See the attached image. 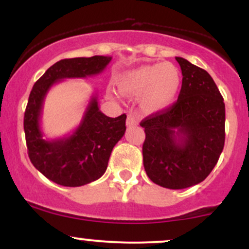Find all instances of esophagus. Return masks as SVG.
I'll return each mask as SVG.
<instances>
[{
	"instance_id": "1",
	"label": "esophagus",
	"mask_w": 249,
	"mask_h": 249,
	"mask_svg": "<svg viewBox=\"0 0 249 249\" xmlns=\"http://www.w3.org/2000/svg\"><path fill=\"white\" fill-rule=\"evenodd\" d=\"M139 124V121H138V118H137L136 116H133V115H128L127 116V118H126V125L128 127H131V126H137V125Z\"/></svg>"
}]
</instances>
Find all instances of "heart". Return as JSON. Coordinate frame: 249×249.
<instances>
[{"label": "heart", "instance_id": "1", "mask_svg": "<svg viewBox=\"0 0 249 249\" xmlns=\"http://www.w3.org/2000/svg\"><path fill=\"white\" fill-rule=\"evenodd\" d=\"M182 77L173 63H154L127 70L117 78L122 95L139 98L142 110L154 113L167 110L176 103Z\"/></svg>", "mask_w": 249, "mask_h": 249}]
</instances>
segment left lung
Returning <instances> with one entry per match:
<instances>
[{
    "label": "left lung",
    "instance_id": "obj_1",
    "mask_svg": "<svg viewBox=\"0 0 249 249\" xmlns=\"http://www.w3.org/2000/svg\"><path fill=\"white\" fill-rule=\"evenodd\" d=\"M182 84L178 101L142 121L144 167L154 184L181 190L212 172L225 145V103L207 71L176 57Z\"/></svg>",
    "mask_w": 249,
    "mask_h": 249
}]
</instances>
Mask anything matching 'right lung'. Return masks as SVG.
Returning a JSON list of instances; mask_svg holds the SVG:
<instances>
[{
    "label": "right lung",
    "mask_w": 249,
    "mask_h": 249,
    "mask_svg": "<svg viewBox=\"0 0 249 249\" xmlns=\"http://www.w3.org/2000/svg\"><path fill=\"white\" fill-rule=\"evenodd\" d=\"M112 57L93 56L61 59L34 84L24 112V133L30 161L43 176L62 186L77 187L99 179L107 168L112 148L124 136L126 115L116 118L99 110L97 93L91 97L81 124L67 137L43 138V103L51 87L67 78L101 73Z\"/></svg>",
    "instance_id": "1"
}]
</instances>
